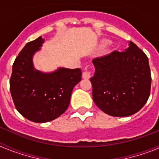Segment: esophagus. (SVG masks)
Here are the masks:
<instances>
[{
	"instance_id": "obj_1",
	"label": "esophagus",
	"mask_w": 159,
	"mask_h": 159,
	"mask_svg": "<svg viewBox=\"0 0 159 159\" xmlns=\"http://www.w3.org/2000/svg\"><path fill=\"white\" fill-rule=\"evenodd\" d=\"M91 78V72L88 71H85L83 72V79H90Z\"/></svg>"
}]
</instances>
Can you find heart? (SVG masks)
Wrapping results in <instances>:
<instances>
[{
	"label": "heart",
	"instance_id": "heart-1",
	"mask_svg": "<svg viewBox=\"0 0 159 159\" xmlns=\"http://www.w3.org/2000/svg\"><path fill=\"white\" fill-rule=\"evenodd\" d=\"M107 43L106 40H103V41H102V43H103V44H104V43Z\"/></svg>",
	"mask_w": 159,
	"mask_h": 159
}]
</instances>
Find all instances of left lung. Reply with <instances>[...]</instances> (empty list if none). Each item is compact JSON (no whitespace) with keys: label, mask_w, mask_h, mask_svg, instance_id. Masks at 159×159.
<instances>
[{"label":"left lung","mask_w":159,"mask_h":159,"mask_svg":"<svg viewBox=\"0 0 159 159\" xmlns=\"http://www.w3.org/2000/svg\"><path fill=\"white\" fill-rule=\"evenodd\" d=\"M92 97L104 113L116 117L134 115L147 102L151 75L147 55L133 42L124 52L92 60Z\"/></svg>","instance_id":"obj_1"}]
</instances>
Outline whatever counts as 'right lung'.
<instances>
[{"instance_id":"1","label":"right lung","mask_w":159,"mask_h":159,"mask_svg":"<svg viewBox=\"0 0 159 159\" xmlns=\"http://www.w3.org/2000/svg\"><path fill=\"white\" fill-rule=\"evenodd\" d=\"M44 43L42 36L29 42L12 65L9 85L16 110L34 123H46L61 116L69 106L74 87L81 80L80 68L58 67L51 72L39 71L33 56Z\"/></svg>"}]
</instances>
